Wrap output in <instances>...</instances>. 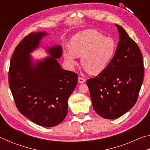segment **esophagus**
Here are the masks:
<instances>
[{"label":"esophagus","instance_id":"esophagus-1","mask_svg":"<svg viewBox=\"0 0 150 150\" xmlns=\"http://www.w3.org/2000/svg\"><path fill=\"white\" fill-rule=\"evenodd\" d=\"M78 81H79V83H85V79L84 78H82V77H79V78H78Z\"/></svg>","mask_w":150,"mask_h":150}]
</instances>
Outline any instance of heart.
<instances>
[{"mask_svg": "<svg viewBox=\"0 0 150 150\" xmlns=\"http://www.w3.org/2000/svg\"><path fill=\"white\" fill-rule=\"evenodd\" d=\"M116 42L95 30H87L74 35L70 40L69 49L65 50L64 58L70 67L81 56V65L91 75L98 74L105 70L113 57Z\"/></svg>", "mask_w": 150, "mask_h": 150, "instance_id": "1", "label": "heart"}]
</instances>
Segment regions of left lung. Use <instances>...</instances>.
<instances>
[{
	"label": "left lung",
	"instance_id": "left-lung-1",
	"mask_svg": "<svg viewBox=\"0 0 150 150\" xmlns=\"http://www.w3.org/2000/svg\"><path fill=\"white\" fill-rule=\"evenodd\" d=\"M116 53L105 70L87 80L93 109L101 117L115 119L135 105L143 82L144 61L139 48L122 27Z\"/></svg>",
	"mask_w": 150,
	"mask_h": 150
}]
</instances>
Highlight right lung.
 Returning a JSON list of instances; mask_svg holds the SVG:
<instances>
[{
    "label": "right lung",
    "instance_id": "1",
    "mask_svg": "<svg viewBox=\"0 0 150 150\" xmlns=\"http://www.w3.org/2000/svg\"><path fill=\"white\" fill-rule=\"evenodd\" d=\"M45 32H32L15 48L8 72V82L20 113L38 125L53 127L67 114L68 98L77 85V73L63 70L57 59L62 47H47L50 56L34 62L30 54L40 44Z\"/></svg>",
    "mask_w": 150,
    "mask_h": 150
}]
</instances>
